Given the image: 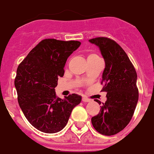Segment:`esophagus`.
<instances>
[{"instance_id": "obj_1", "label": "esophagus", "mask_w": 154, "mask_h": 154, "mask_svg": "<svg viewBox=\"0 0 154 154\" xmlns=\"http://www.w3.org/2000/svg\"><path fill=\"white\" fill-rule=\"evenodd\" d=\"M82 100H83V102H84V103H88V102H91V99H90V98H87V97H85V96L83 97Z\"/></svg>"}]
</instances>
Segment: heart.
Segmentation results:
<instances>
[{
  "label": "heart",
  "instance_id": "heart-1",
  "mask_svg": "<svg viewBox=\"0 0 154 154\" xmlns=\"http://www.w3.org/2000/svg\"><path fill=\"white\" fill-rule=\"evenodd\" d=\"M95 56V55H94V54H91V55H89L88 56Z\"/></svg>",
  "mask_w": 154,
  "mask_h": 154
}]
</instances>
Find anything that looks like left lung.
Wrapping results in <instances>:
<instances>
[{
    "label": "left lung",
    "mask_w": 154,
    "mask_h": 154,
    "mask_svg": "<svg viewBox=\"0 0 154 154\" xmlns=\"http://www.w3.org/2000/svg\"><path fill=\"white\" fill-rule=\"evenodd\" d=\"M89 42L98 47L105 61L102 76L106 101L100 112L92 117L91 123L99 134L114 135L123 130L132 119L138 101L137 72L123 49L106 37H97ZM98 104L101 102L95 100Z\"/></svg>",
    "instance_id": "obj_1"
}]
</instances>
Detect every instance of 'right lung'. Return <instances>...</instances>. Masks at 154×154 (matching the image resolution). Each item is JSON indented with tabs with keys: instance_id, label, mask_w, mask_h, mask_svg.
Wrapping results in <instances>:
<instances>
[{
	"instance_id": "right-lung-1",
	"label": "right lung",
	"mask_w": 154,
	"mask_h": 154,
	"mask_svg": "<svg viewBox=\"0 0 154 154\" xmlns=\"http://www.w3.org/2000/svg\"><path fill=\"white\" fill-rule=\"evenodd\" d=\"M80 44L75 40L45 39L17 67L14 84L20 107L31 125L41 132L62 130L74 107L81 103L79 94L60 98L55 91L58 78L63 76L67 58Z\"/></svg>"
}]
</instances>
